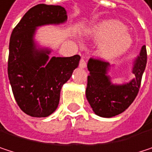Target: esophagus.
Instances as JSON below:
<instances>
[{
  "instance_id": "34e87169",
  "label": "esophagus",
  "mask_w": 152,
  "mask_h": 152,
  "mask_svg": "<svg viewBox=\"0 0 152 152\" xmlns=\"http://www.w3.org/2000/svg\"><path fill=\"white\" fill-rule=\"evenodd\" d=\"M80 68H86L87 67V63L83 58H81L80 61Z\"/></svg>"
}]
</instances>
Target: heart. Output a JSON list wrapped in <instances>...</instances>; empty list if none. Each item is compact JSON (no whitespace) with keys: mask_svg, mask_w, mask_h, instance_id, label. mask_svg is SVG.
Here are the masks:
<instances>
[{"mask_svg":"<svg viewBox=\"0 0 152 152\" xmlns=\"http://www.w3.org/2000/svg\"><path fill=\"white\" fill-rule=\"evenodd\" d=\"M95 38L106 40L100 48V54L104 58H112L122 55L132 46L131 35L125 30L122 23L117 20H108L99 25L94 31Z\"/></svg>","mask_w":152,"mask_h":152,"instance_id":"heart-1","label":"heart"}]
</instances>
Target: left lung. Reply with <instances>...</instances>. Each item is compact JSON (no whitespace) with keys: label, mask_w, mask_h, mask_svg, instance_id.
<instances>
[{"label":"left lung","mask_w":152,"mask_h":152,"mask_svg":"<svg viewBox=\"0 0 152 152\" xmlns=\"http://www.w3.org/2000/svg\"><path fill=\"white\" fill-rule=\"evenodd\" d=\"M146 63V47L142 46L140 54L133 61L134 78L126 83L113 84L108 75L113 66L99 59L90 58L88 62L89 75L86 97L93 112L103 118H112L125 112L138 94Z\"/></svg>","instance_id":"8db88e82"}]
</instances>
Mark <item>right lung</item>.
<instances>
[{
	"instance_id": "right-lung-1",
	"label": "right lung",
	"mask_w": 152,
	"mask_h": 152,
	"mask_svg": "<svg viewBox=\"0 0 152 152\" xmlns=\"http://www.w3.org/2000/svg\"><path fill=\"white\" fill-rule=\"evenodd\" d=\"M67 20L64 8L39 4L30 9L12 31L8 75L19 108L27 115L44 118L57 108L63 85L78 67L80 56L49 57L51 49L35 41L37 28Z\"/></svg>"
}]
</instances>
